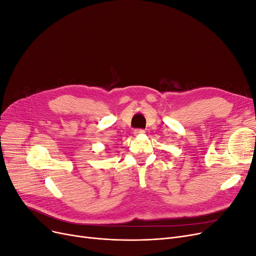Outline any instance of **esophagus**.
<instances>
[{
	"label": "esophagus",
	"instance_id": "esophagus-1",
	"mask_svg": "<svg viewBox=\"0 0 256 256\" xmlns=\"http://www.w3.org/2000/svg\"><path fill=\"white\" fill-rule=\"evenodd\" d=\"M142 134H144V130H134V135L135 136H140V135H142Z\"/></svg>",
	"mask_w": 256,
	"mask_h": 256
}]
</instances>
